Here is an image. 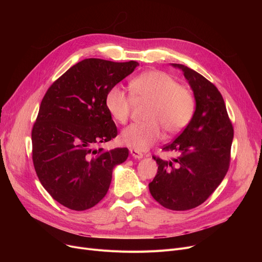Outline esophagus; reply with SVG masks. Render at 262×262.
<instances>
[{
  "label": "esophagus",
  "mask_w": 262,
  "mask_h": 262,
  "mask_svg": "<svg viewBox=\"0 0 262 262\" xmlns=\"http://www.w3.org/2000/svg\"><path fill=\"white\" fill-rule=\"evenodd\" d=\"M129 152H130V155H132L134 158H136V159H141V158H143V154L140 153L139 150L130 148Z\"/></svg>",
  "instance_id": "1"
}]
</instances>
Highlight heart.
<instances>
[{"instance_id": "obj_1", "label": "heart", "mask_w": 262, "mask_h": 262, "mask_svg": "<svg viewBox=\"0 0 262 262\" xmlns=\"http://www.w3.org/2000/svg\"><path fill=\"white\" fill-rule=\"evenodd\" d=\"M135 101L149 102L143 123H135L121 133V142L137 150H145L160 140L162 133L173 136L181 133L194 114V99L191 91L178 85L169 74L150 70L130 81ZM133 98L119 86L110 89L105 106L117 122L126 123L133 106Z\"/></svg>"}]
</instances>
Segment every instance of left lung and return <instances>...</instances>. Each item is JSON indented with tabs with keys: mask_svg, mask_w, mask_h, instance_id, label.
Here are the masks:
<instances>
[{
	"mask_svg": "<svg viewBox=\"0 0 262 262\" xmlns=\"http://www.w3.org/2000/svg\"><path fill=\"white\" fill-rule=\"evenodd\" d=\"M172 66L181 69L193 91L195 112L183 133L162 148L177 156L169 161L153 156L158 171L148 189L164 208L183 211L203 204L223 181L233 128L222 94L212 82L184 64Z\"/></svg>",
	"mask_w": 262,
	"mask_h": 262,
	"instance_id": "8db88e82",
	"label": "left lung"
}]
</instances>
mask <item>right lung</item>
<instances>
[{"label":"right lung","mask_w":262,"mask_h":262,"mask_svg":"<svg viewBox=\"0 0 262 262\" xmlns=\"http://www.w3.org/2000/svg\"><path fill=\"white\" fill-rule=\"evenodd\" d=\"M139 66L87 58L55 80L45 94L32 130L39 181L64 207L86 210L107 193L113 170L128 157L126 147L94 146L118 129L105 106L107 92Z\"/></svg>","instance_id":"obj_1"}]
</instances>
